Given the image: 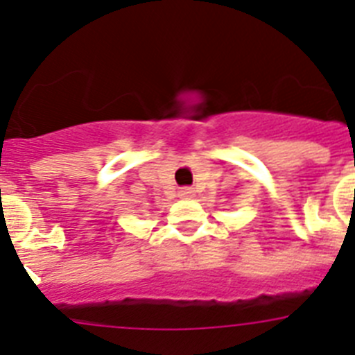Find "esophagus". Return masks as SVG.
<instances>
[{
  "label": "esophagus",
  "instance_id": "1",
  "mask_svg": "<svg viewBox=\"0 0 355 355\" xmlns=\"http://www.w3.org/2000/svg\"><path fill=\"white\" fill-rule=\"evenodd\" d=\"M180 196L181 197H192L193 196V190H192V188H181Z\"/></svg>",
  "mask_w": 355,
  "mask_h": 355
}]
</instances>
